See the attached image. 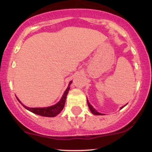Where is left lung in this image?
<instances>
[{
    "label": "left lung",
    "instance_id": "left-lung-1",
    "mask_svg": "<svg viewBox=\"0 0 152 152\" xmlns=\"http://www.w3.org/2000/svg\"><path fill=\"white\" fill-rule=\"evenodd\" d=\"M87 103H88V107H89V109L91 110V111L92 114H95V115H102V114H100V113H99L98 111H96V110L94 109V108H93V106H92L89 104V102H88V100H87ZM122 108H123V107H122ZM122 108H121V109H122Z\"/></svg>",
    "mask_w": 152,
    "mask_h": 152
}]
</instances>
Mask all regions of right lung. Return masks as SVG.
I'll use <instances>...</instances> for the list:
<instances>
[{"label":"right lung","instance_id":"right-lung-1","mask_svg":"<svg viewBox=\"0 0 152 152\" xmlns=\"http://www.w3.org/2000/svg\"><path fill=\"white\" fill-rule=\"evenodd\" d=\"M71 83V81L69 83V85ZM69 89H70V87L69 86H68V88H66V90L64 92V95H63L61 99L59 102L58 104H56V105L49 106V107H45V108H29L26 107V106H23L26 109L29 110L31 112L34 113V114L40 115V116H47V117H53L56 116V115H58L61 111H62V109H64V105H65L66 96H67L68 92H69ZM19 102H20L18 100Z\"/></svg>","mask_w":152,"mask_h":152}]
</instances>
